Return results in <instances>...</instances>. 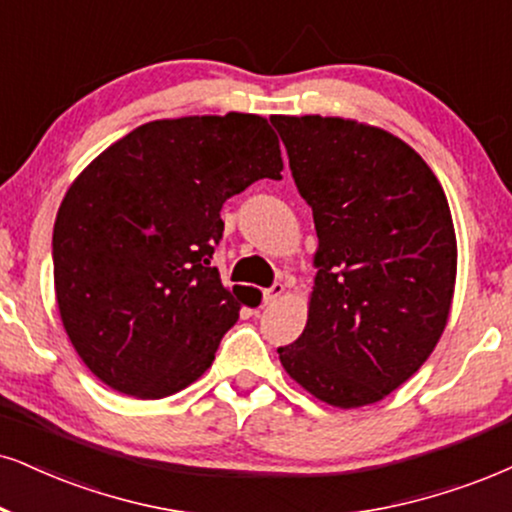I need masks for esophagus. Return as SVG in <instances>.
<instances>
[{"label":"esophagus","mask_w":512,"mask_h":512,"mask_svg":"<svg viewBox=\"0 0 512 512\" xmlns=\"http://www.w3.org/2000/svg\"><path fill=\"white\" fill-rule=\"evenodd\" d=\"M282 292H285V285H282V282H275L273 287L263 289V304H266V306L275 304V301L282 296Z\"/></svg>","instance_id":"obj_1"}]
</instances>
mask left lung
I'll return each instance as SVG.
<instances>
[{
	"label": "left lung",
	"mask_w": 512,
	"mask_h": 512,
	"mask_svg": "<svg viewBox=\"0 0 512 512\" xmlns=\"http://www.w3.org/2000/svg\"><path fill=\"white\" fill-rule=\"evenodd\" d=\"M318 232L301 337L280 361L315 399L361 408L399 389L437 346L456 287V232L437 175L387 130L273 116Z\"/></svg>",
	"instance_id": "8db88e82"
}]
</instances>
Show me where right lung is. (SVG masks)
Listing matches in <instances>:
<instances>
[{"label": "right lung", "instance_id": "right-lung-1", "mask_svg": "<svg viewBox=\"0 0 512 512\" xmlns=\"http://www.w3.org/2000/svg\"><path fill=\"white\" fill-rule=\"evenodd\" d=\"M280 140L254 113L151 121L94 159L54 223L61 323L111 389L163 399L211 368L254 287L213 268L220 208L256 180H280Z\"/></svg>", "mask_w": 512, "mask_h": 512}]
</instances>
